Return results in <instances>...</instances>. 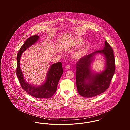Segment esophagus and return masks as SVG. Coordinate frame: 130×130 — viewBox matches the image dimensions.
Listing matches in <instances>:
<instances>
[{
    "label": "esophagus",
    "mask_w": 130,
    "mask_h": 130,
    "mask_svg": "<svg viewBox=\"0 0 130 130\" xmlns=\"http://www.w3.org/2000/svg\"><path fill=\"white\" fill-rule=\"evenodd\" d=\"M65 68H66L67 69H70V65H66Z\"/></svg>",
    "instance_id": "obj_1"
}]
</instances>
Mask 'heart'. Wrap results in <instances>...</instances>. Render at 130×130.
<instances>
[{
  "instance_id": "obj_1",
  "label": "heart",
  "mask_w": 130,
  "mask_h": 130,
  "mask_svg": "<svg viewBox=\"0 0 130 130\" xmlns=\"http://www.w3.org/2000/svg\"><path fill=\"white\" fill-rule=\"evenodd\" d=\"M83 42V39L82 38H78L76 39L75 44V45L79 46ZM89 48V44L88 43L84 44L79 49L75 50L72 55L73 58L75 59L78 60L83 57L86 54Z\"/></svg>"
}]
</instances>
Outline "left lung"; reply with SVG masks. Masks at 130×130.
I'll return each mask as SVG.
<instances>
[{
	"mask_svg": "<svg viewBox=\"0 0 130 130\" xmlns=\"http://www.w3.org/2000/svg\"><path fill=\"white\" fill-rule=\"evenodd\" d=\"M97 54H102L105 58V70L99 73L93 72L91 65ZM76 84L77 91L83 97L91 98L104 93L109 88L115 72L113 51L105 41L103 49L86 55L76 64Z\"/></svg>",
	"mask_w": 130,
	"mask_h": 130,
	"instance_id": "left-lung-1",
	"label": "left lung"
}]
</instances>
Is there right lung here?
Returning <instances> with one entry per match:
<instances>
[{
	"mask_svg": "<svg viewBox=\"0 0 130 130\" xmlns=\"http://www.w3.org/2000/svg\"><path fill=\"white\" fill-rule=\"evenodd\" d=\"M39 38L37 35L31 36L28 38L19 50L17 57L16 74L22 88L31 96L37 98H50L56 93L58 83L60 79L63 70L61 62H57L50 66L48 71L46 80L41 85L34 86L27 82L21 70L20 60L26 50L36 43Z\"/></svg>",
	"mask_w": 130,
	"mask_h": 130,
	"instance_id": "right-lung-1",
	"label": "right lung"
}]
</instances>
